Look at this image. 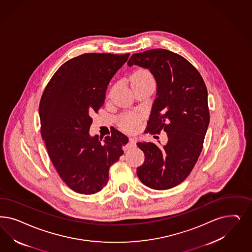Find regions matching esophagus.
Segmentation results:
<instances>
[{
	"instance_id": "obj_1",
	"label": "esophagus",
	"mask_w": 252,
	"mask_h": 252,
	"mask_svg": "<svg viewBox=\"0 0 252 252\" xmlns=\"http://www.w3.org/2000/svg\"><path fill=\"white\" fill-rule=\"evenodd\" d=\"M134 146H136V140L133 138V137H130V140H129V144H128V146L127 147H134Z\"/></svg>"
}]
</instances>
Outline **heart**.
I'll use <instances>...</instances> for the list:
<instances>
[{
    "label": "heart",
    "mask_w": 252,
    "mask_h": 252,
    "mask_svg": "<svg viewBox=\"0 0 252 252\" xmlns=\"http://www.w3.org/2000/svg\"><path fill=\"white\" fill-rule=\"evenodd\" d=\"M154 82V78L152 74L146 69H138L131 76V85L138 83ZM155 83V82H154ZM140 122V116L135 112H126L123 114L120 120V124L122 129L126 130H134Z\"/></svg>",
    "instance_id": "obj_1"
}]
</instances>
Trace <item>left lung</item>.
Returning a JSON list of instances; mask_svg holds the SVG:
<instances>
[{
	"mask_svg": "<svg viewBox=\"0 0 252 252\" xmlns=\"http://www.w3.org/2000/svg\"><path fill=\"white\" fill-rule=\"evenodd\" d=\"M147 68L157 81V94L146 132L163 130L162 147L138 142L145 162L137 168L140 181L156 190L178 186L193 170L202 151L210 123L208 91L201 75L186 58L165 49L134 54L128 65Z\"/></svg>",
	"mask_w": 252,
	"mask_h": 252,
	"instance_id": "8db88e82",
	"label": "left lung"
}]
</instances>
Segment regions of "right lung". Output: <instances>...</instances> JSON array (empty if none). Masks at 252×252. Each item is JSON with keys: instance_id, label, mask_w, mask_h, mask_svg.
I'll list each match as a JSON object with an SVG mask.
<instances>
[{"instance_id": "add662e5", "label": "right lung", "mask_w": 252, "mask_h": 252, "mask_svg": "<svg viewBox=\"0 0 252 252\" xmlns=\"http://www.w3.org/2000/svg\"><path fill=\"white\" fill-rule=\"evenodd\" d=\"M130 54H83L61 65L39 106L41 137L59 176L73 191L92 195L108 181L110 166L129 139L115 130L104 140L91 136V114L104 105L106 87Z\"/></svg>"}]
</instances>
